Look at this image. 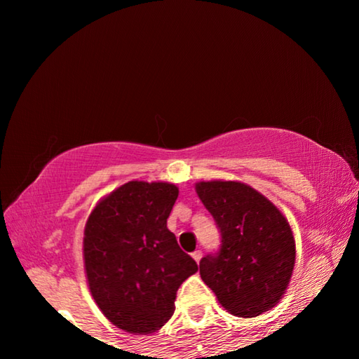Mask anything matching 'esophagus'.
Here are the masks:
<instances>
[{"label": "esophagus", "mask_w": 359, "mask_h": 359, "mask_svg": "<svg viewBox=\"0 0 359 359\" xmlns=\"http://www.w3.org/2000/svg\"><path fill=\"white\" fill-rule=\"evenodd\" d=\"M191 257H193V259H194V261H196V263H199V259L203 258V252H201V250L193 252V253H191Z\"/></svg>", "instance_id": "1"}]
</instances>
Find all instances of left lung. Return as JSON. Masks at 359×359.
Instances as JSON below:
<instances>
[{
	"label": "left lung",
	"instance_id": "left-lung-1",
	"mask_svg": "<svg viewBox=\"0 0 359 359\" xmlns=\"http://www.w3.org/2000/svg\"><path fill=\"white\" fill-rule=\"evenodd\" d=\"M196 193L220 233V248L199 261V274L229 313L258 317L278 302L293 272L287 218L241 182H199Z\"/></svg>",
	"mask_w": 359,
	"mask_h": 359
}]
</instances>
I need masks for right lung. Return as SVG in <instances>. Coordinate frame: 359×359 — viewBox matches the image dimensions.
<instances>
[{
    "label": "right lung",
    "instance_id": "right-lung-1",
    "mask_svg": "<svg viewBox=\"0 0 359 359\" xmlns=\"http://www.w3.org/2000/svg\"><path fill=\"white\" fill-rule=\"evenodd\" d=\"M179 196L165 182H128L96 205L83 233L88 287L120 330L150 334L174 313L182 282L198 264L168 229Z\"/></svg>",
    "mask_w": 359,
    "mask_h": 359
}]
</instances>
